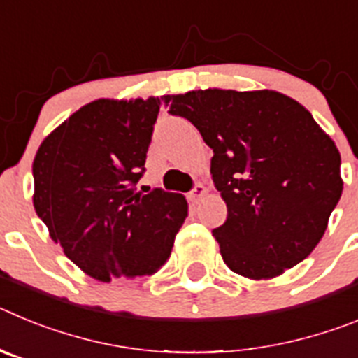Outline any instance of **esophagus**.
Wrapping results in <instances>:
<instances>
[{
  "mask_svg": "<svg viewBox=\"0 0 358 358\" xmlns=\"http://www.w3.org/2000/svg\"><path fill=\"white\" fill-rule=\"evenodd\" d=\"M204 194H206V188H204V186H202L201 182H199V185H195L194 189L189 192L188 199H189V201H192V202H197L199 199H201Z\"/></svg>",
  "mask_w": 358,
  "mask_h": 358,
  "instance_id": "1",
  "label": "esophagus"
}]
</instances>
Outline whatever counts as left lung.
<instances>
[{
	"label": "left lung",
	"instance_id": "1",
	"mask_svg": "<svg viewBox=\"0 0 358 358\" xmlns=\"http://www.w3.org/2000/svg\"><path fill=\"white\" fill-rule=\"evenodd\" d=\"M163 100L213 148V185L227 206L213 236L227 267L267 280L305 260L343 194L339 150L308 110L267 90Z\"/></svg>",
	"mask_w": 358,
	"mask_h": 358
}]
</instances>
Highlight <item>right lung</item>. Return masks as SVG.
I'll return each instance as SVG.
<instances>
[{
  "instance_id": "add662e5",
  "label": "right lung",
  "mask_w": 358,
  "mask_h": 358,
  "mask_svg": "<svg viewBox=\"0 0 358 358\" xmlns=\"http://www.w3.org/2000/svg\"><path fill=\"white\" fill-rule=\"evenodd\" d=\"M159 106V98L87 103L34 159L37 215L69 260L98 281L157 273L188 215L181 194L136 189Z\"/></svg>"
}]
</instances>
